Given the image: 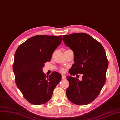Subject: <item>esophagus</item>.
I'll return each instance as SVG.
<instances>
[{
	"label": "esophagus",
	"instance_id": "obj_1",
	"mask_svg": "<svg viewBox=\"0 0 120 120\" xmlns=\"http://www.w3.org/2000/svg\"><path fill=\"white\" fill-rule=\"evenodd\" d=\"M66 78V76L64 75H62V79H65Z\"/></svg>",
	"mask_w": 120,
	"mask_h": 120
}]
</instances>
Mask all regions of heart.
Instances as JSON below:
<instances>
[{
    "instance_id": "obj_1",
    "label": "heart",
    "mask_w": 120,
    "mask_h": 120,
    "mask_svg": "<svg viewBox=\"0 0 120 120\" xmlns=\"http://www.w3.org/2000/svg\"><path fill=\"white\" fill-rule=\"evenodd\" d=\"M60 71H61V72L65 73L66 72V69L65 68H62L60 69Z\"/></svg>"
}]
</instances>
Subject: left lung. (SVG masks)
<instances>
[{
  "label": "left lung",
  "instance_id": "left-lung-1",
  "mask_svg": "<svg viewBox=\"0 0 120 120\" xmlns=\"http://www.w3.org/2000/svg\"><path fill=\"white\" fill-rule=\"evenodd\" d=\"M63 41L74 54L75 63L69 73L73 76L83 75L81 81L66 77L69 82L67 97L76 105H87L97 97L106 82L108 61L105 50L100 42L86 33L63 35Z\"/></svg>",
  "mask_w": 120,
  "mask_h": 120
}]
</instances>
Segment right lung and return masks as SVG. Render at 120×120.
Instances as JSON below:
<instances>
[{
    "mask_svg": "<svg viewBox=\"0 0 120 120\" xmlns=\"http://www.w3.org/2000/svg\"><path fill=\"white\" fill-rule=\"evenodd\" d=\"M62 35H39L29 38L18 46L14 55L13 70L17 87L26 100L33 105L48 102L61 80L53 72L48 77L42 70L53 52L61 43Z\"/></svg>",
    "mask_w": 120,
    "mask_h": 120,
    "instance_id": "obj_1",
    "label": "right lung"
}]
</instances>
